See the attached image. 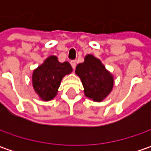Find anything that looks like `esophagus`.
Returning <instances> with one entry per match:
<instances>
[{
    "label": "esophagus",
    "instance_id": "1",
    "mask_svg": "<svg viewBox=\"0 0 151 151\" xmlns=\"http://www.w3.org/2000/svg\"><path fill=\"white\" fill-rule=\"evenodd\" d=\"M70 65H71V66H72L73 70H75V69H76V60L70 61Z\"/></svg>",
    "mask_w": 151,
    "mask_h": 151
}]
</instances>
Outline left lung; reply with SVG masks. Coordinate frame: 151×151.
<instances>
[{"label":"left lung","instance_id":"8db88e82","mask_svg":"<svg viewBox=\"0 0 151 151\" xmlns=\"http://www.w3.org/2000/svg\"><path fill=\"white\" fill-rule=\"evenodd\" d=\"M76 74L81 78L85 96L94 101H101L113 90V75L95 56L87 55L83 63L78 64Z\"/></svg>","mask_w":151,"mask_h":151}]
</instances>
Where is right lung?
<instances>
[{
	"mask_svg": "<svg viewBox=\"0 0 151 151\" xmlns=\"http://www.w3.org/2000/svg\"><path fill=\"white\" fill-rule=\"evenodd\" d=\"M71 72L72 67L69 62L60 63L56 56H50L33 70V89L41 100L50 101L57 95L63 77Z\"/></svg>",
	"mask_w": 151,
	"mask_h": 151,
	"instance_id": "obj_1",
	"label": "right lung"
}]
</instances>
